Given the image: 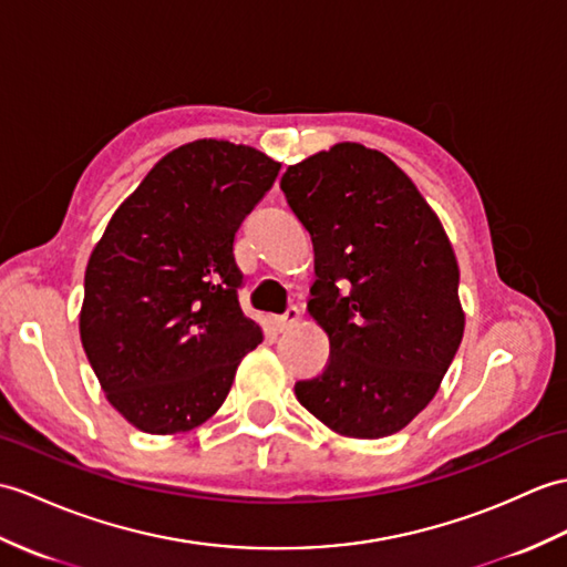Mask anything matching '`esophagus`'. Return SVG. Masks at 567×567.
<instances>
[{"label":"esophagus","mask_w":567,"mask_h":567,"mask_svg":"<svg viewBox=\"0 0 567 567\" xmlns=\"http://www.w3.org/2000/svg\"><path fill=\"white\" fill-rule=\"evenodd\" d=\"M299 309L297 307H289L282 316H272L270 319V323H272V328L278 333H282V331H289V328H292L297 321H299Z\"/></svg>","instance_id":"34e87169"}]
</instances>
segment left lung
<instances>
[{
	"mask_svg": "<svg viewBox=\"0 0 567 567\" xmlns=\"http://www.w3.org/2000/svg\"><path fill=\"white\" fill-rule=\"evenodd\" d=\"M280 188L311 234L307 307L331 340L297 401L343 437H389L434 399L464 338L450 236L415 183L358 142L289 166Z\"/></svg>",
	"mask_w": 567,
	"mask_h": 567,
	"instance_id": "left-lung-1",
	"label": "left lung"
}]
</instances>
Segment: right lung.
<instances>
[{
	"instance_id": "add662e5",
	"label": "right lung",
	"mask_w": 567,
	"mask_h": 567,
	"mask_svg": "<svg viewBox=\"0 0 567 567\" xmlns=\"http://www.w3.org/2000/svg\"><path fill=\"white\" fill-rule=\"evenodd\" d=\"M278 171L246 144H183L154 164L91 251L79 336L105 399L137 430L203 425L262 340L239 307L234 236Z\"/></svg>"
}]
</instances>
